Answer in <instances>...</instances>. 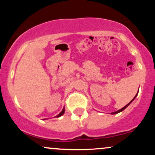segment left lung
<instances>
[{
    "label": "left lung",
    "mask_w": 155,
    "mask_h": 155,
    "mask_svg": "<svg viewBox=\"0 0 155 155\" xmlns=\"http://www.w3.org/2000/svg\"><path fill=\"white\" fill-rule=\"evenodd\" d=\"M137 94L136 95H135V97H134V98H133V99H132V100H131L130 101V102H129L128 104H127L126 106H125V107H123L122 108V109H120V110H118V111H115V112H113V113H112V114H118V113H119V112H120V111H124V110L125 109H126V108L127 107H128V106L129 105V104H130L131 103V102H132V101H133V100H134V99L135 98V97H136V96H137Z\"/></svg>",
    "instance_id": "8db88e82"
}]
</instances>
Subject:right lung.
I'll return each mask as SVG.
<instances>
[{
	"label": "right lung",
	"instance_id": "add662e5",
	"mask_svg": "<svg viewBox=\"0 0 155 155\" xmlns=\"http://www.w3.org/2000/svg\"><path fill=\"white\" fill-rule=\"evenodd\" d=\"M64 112H65V109H63L62 110V111H61V113H60V114H58V115L56 116V117H60V116H62V115H63V114H64Z\"/></svg>",
	"mask_w": 155,
	"mask_h": 155
}]
</instances>
